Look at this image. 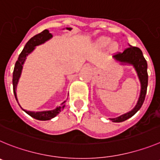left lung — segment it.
<instances>
[{
  "label": "left lung",
  "mask_w": 160,
  "mask_h": 160,
  "mask_svg": "<svg viewBox=\"0 0 160 160\" xmlns=\"http://www.w3.org/2000/svg\"><path fill=\"white\" fill-rule=\"evenodd\" d=\"M129 46L130 47L126 48L123 52H116V54H114L113 58L117 62H119V64H122V65L133 66L136 73H137L139 82H140V93H139L137 103L132 110L127 112L125 114L118 116V117L109 119L114 123H120V122L125 121L136 114L142 107L147 93L148 82V71H147L148 70V64H147L145 58L143 57V52L139 48L133 47L132 45Z\"/></svg>",
  "instance_id": "1"
}]
</instances>
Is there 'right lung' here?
Returning <instances> with one entry per match:
<instances>
[{
	"label": "right lung",
	"mask_w": 160,
	"mask_h": 160,
	"mask_svg": "<svg viewBox=\"0 0 160 160\" xmlns=\"http://www.w3.org/2000/svg\"><path fill=\"white\" fill-rule=\"evenodd\" d=\"M66 29L71 31L72 28H66ZM52 37V35L51 33H49V31H48V30H44L43 32H41V33L37 34V35L34 36L33 37H32V38L30 39L29 41L26 43V44L24 46V49L22 50V52H21V54L19 55L18 60H17V62H16L15 64L13 74H12L13 92L17 103H18V100H17V84H18V82H19L20 77H21V72H22L23 65H24V62H25V60H26L27 57L35 49L37 46L44 44L46 41H48V40H50ZM65 102L66 100H64L61 104L57 106V107L55 109H53V110L42 111V112H31V111H27L25 110V109L22 108L19 103H18V104L20 105V107L21 108V109H22L24 112H26L27 114L29 115L31 117L34 118V119H38V120H49V119H52V118H54L55 116H57V115L64 109V108L65 107Z\"/></svg>",
	"instance_id": "obj_1"
}]
</instances>
